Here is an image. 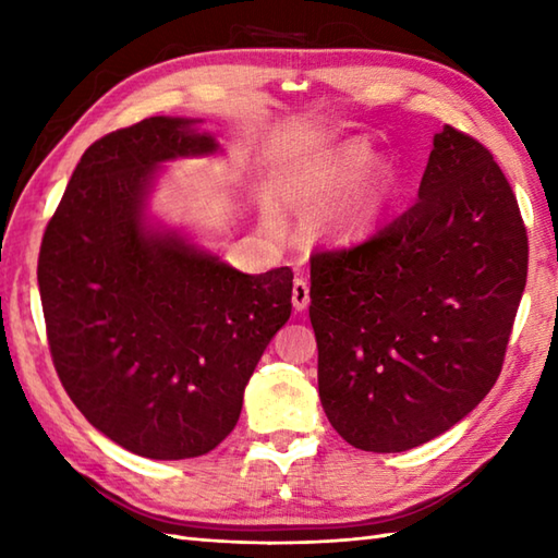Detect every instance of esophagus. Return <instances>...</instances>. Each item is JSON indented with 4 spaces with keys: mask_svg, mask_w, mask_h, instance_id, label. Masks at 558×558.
Returning a JSON list of instances; mask_svg holds the SVG:
<instances>
[{
    "mask_svg": "<svg viewBox=\"0 0 558 558\" xmlns=\"http://www.w3.org/2000/svg\"><path fill=\"white\" fill-rule=\"evenodd\" d=\"M307 305H310V286L302 278H298L292 282V307H295L298 313H302Z\"/></svg>",
    "mask_w": 558,
    "mask_h": 558,
    "instance_id": "34e87169",
    "label": "esophagus"
}]
</instances>
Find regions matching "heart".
I'll return each instance as SVG.
<instances>
[{
    "label": "heart",
    "instance_id": "obj_1",
    "mask_svg": "<svg viewBox=\"0 0 558 558\" xmlns=\"http://www.w3.org/2000/svg\"><path fill=\"white\" fill-rule=\"evenodd\" d=\"M374 149L366 143H349L315 162L292 165L282 177V196L292 206H319L350 192L325 216V231L339 241H352L369 233L381 221L396 192V167L374 162Z\"/></svg>",
    "mask_w": 558,
    "mask_h": 558
}]
</instances>
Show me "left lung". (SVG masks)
Here are the masks:
<instances>
[{
	"label": "left lung",
	"mask_w": 558,
	"mask_h": 558,
	"mask_svg": "<svg viewBox=\"0 0 558 558\" xmlns=\"http://www.w3.org/2000/svg\"><path fill=\"white\" fill-rule=\"evenodd\" d=\"M526 229L489 149L446 125L418 202L310 266L319 401L349 446L403 452L475 409L502 372Z\"/></svg>",
	"instance_id": "1"
}]
</instances>
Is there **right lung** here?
Here are the masks:
<instances>
[{"label": "right lung", "instance_id": "add662e5", "mask_svg": "<svg viewBox=\"0 0 558 558\" xmlns=\"http://www.w3.org/2000/svg\"><path fill=\"white\" fill-rule=\"evenodd\" d=\"M194 118H147L83 153L39 253L46 335L93 428L153 460L199 458L290 319L292 270H235L149 216L162 165L221 153Z\"/></svg>", "mask_w": 558, "mask_h": 558}]
</instances>
